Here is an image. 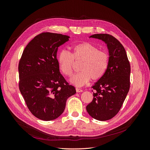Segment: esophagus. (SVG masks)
Returning <instances> with one entry per match:
<instances>
[{"label": "esophagus", "mask_w": 150, "mask_h": 150, "mask_svg": "<svg viewBox=\"0 0 150 150\" xmlns=\"http://www.w3.org/2000/svg\"><path fill=\"white\" fill-rule=\"evenodd\" d=\"M76 91L77 93H81V92H83V90H82V89H79V88H76Z\"/></svg>", "instance_id": "1"}]
</instances>
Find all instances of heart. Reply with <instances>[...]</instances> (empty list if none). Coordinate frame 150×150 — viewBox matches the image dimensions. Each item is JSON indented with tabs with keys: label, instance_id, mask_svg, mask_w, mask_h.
Instances as JSON below:
<instances>
[{
	"label": "heart",
	"instance_id": "b5f03b06",
	"mask_svg": "<svg viewBox=\"0 0 150 150\" xmlns=\"http://www.w3.org/2000/svg\"><path fill=\"white\" fill-rule=\"evenodd\" d=\"M74 57L82 58L81 71L72 76L69 82L77 87L87 84L91 78L100 79L105 74L109 65V56L90 42H82L73 46V54L67 49H62L58 56L59 69L63 74L70 76L72 72Z\"/></svg>",
	"mask_w": 150,
	"mask_h": 150
}]
</instances>
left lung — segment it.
Wrapping results in <instances>:
<instances>
[{
  "label": "left lung",
  "mask_w": 150,
  "mask_h": 150,
  "mask_svg": "<svg viewBox=\"0 0 150 150\" xmlns=\"http://www.w3.org/2000/svg\"><path fill=\"white\" fill-rule=\"evenodd\" d=\"M90 38L105 43L109 65L105 74L92 86L94 98L86 106V110L94 119L106 121L119 112L129 91L130 64L124 47L113 36L96 34Z\"/></svg>",
  "instance_id": "8db88e82"
}]
</instances>
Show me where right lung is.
Returning <instances> with one entry per match:
<instances>
[{
  "label": "right lung",
  "instance_id": "right-lung-1",
  "mask_svg": "<svg viewBox=\"0 0 150 150\" xmlns=\"http://www.w3.org/2000/svg\"><path fill=\"white\" fill-rule=\"evenodd\" d=\"M61 34H40L27 45L19 64V89L29 110L43 121L64 112L67 98L76 94L59 71V47L69 40Z\"/></svg>",
  "mask_w": 150,
  "mask_h": 150
}]
</instances>
